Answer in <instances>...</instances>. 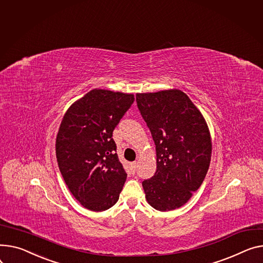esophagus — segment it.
I'll list each match as a JSON object with an SVG mask.
<instances>
[{
  "instance_id": "34e87169",
  "label": "esophagus",
  "mask_w": 263,
  "mask_h": 263,
  "mask_svg": "<svg viewBox=\"0 0 263 263\" xmlns=\"http://www.w3.org/2000/svg\"><path fill=\"white\" fill-rule=\"evenodd\" d=\"M136 167H137V163H136V162H133V163H131V170H132V172H133V173L135 172V170H136Z\"/></svg>"
}]
</instances>
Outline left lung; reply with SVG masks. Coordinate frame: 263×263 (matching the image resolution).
<instances>
[{
	"label": "left lung",
	"mask_w": 263,
	"mask_h": 263,
	"mask_svg": "<svg viewBox=\"0 0 263 263\" xmlns=\"http://www.w3.org/2000/svg\"><path fill=\"white\" fill-rule=\"evenodd\" d=\"M151 132L156 171L143 182L147 202L160 212L186 204L202 185L212 159V137L200 110L181 90L137 93Z\"/></svg>",
	"instance_id": "obj_1"
}]
</instances>
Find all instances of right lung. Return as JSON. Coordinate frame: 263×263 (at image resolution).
Here are the masks:
<instances>
[{"instance_id": "1", "label": "right lung", "mask_w": 263, "mask_h": 263, "mask_svg": "<svg viewBox=\"0 0 263 263\" xmlns=\"http://www.w3.org/2000/svg\"><path fill=\"white\" fill-rule=\"evenodd\" d=\"M133 101V94L94 89L62 118L56 138L58 166L69 191L89 211L111 208L124 187L127 173L112 134Z\"/></svg>"}]
</instances>
